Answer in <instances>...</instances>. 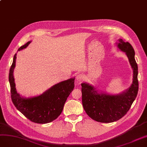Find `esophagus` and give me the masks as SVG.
I'll return each mask as SVG.
<instances>
[{
    "instance_id": "34e87169",
    "label": "esophagus",
    "mask_w": 147,
    "mask_h": 147,
    "mask_svg": "<svg viewBox=\"0 0 147 147\" xmlns=\"http://www.w3.org/2000/svg\"><path fill=\"white\" fill-rule=\"evenodd\" d=\"M83 80V76L82 74H79L76 76L77 82H81Z\"/></svg>"
}]
</instances>
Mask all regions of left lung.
Instances as JSON below:
<instances>
[{
  "label": "left lung",
  "mask_w": 147,
  "mask_h": 147,
  "mask_svg": "<svg viewBox=\"0 0 147 147\" xmlns=\"http://www.w3.org/2000/svg\"><path fill=\"white\" fill-rule=\"evenodd\" d=\"M118 47L125 52L133 68V82L131 87L120 95L98 94L93 86L81 84L83 108L90 118L97 122L113 123L122 118L131 108L139 90L138 66L135 52L131 44L119 40Z\"/></svg>",
  "instance_id": "8db88e82"
}]
</instances>
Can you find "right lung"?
I'll return each mask as SVG.
<instances>
[{
  "label": "right lung",
  "instance_id": "1",
  "mask_svg": "<svg viewBox=\"0 0 147 147\" xmlns=\"http://www.w3.org/2000/svg\"><path fill=\"white\" fill-rule=\"evenodd\" d=\"M29 41L21 46L18 51L26 48L30 44ZM16 53L9 71L11 98L15 107L32 122L45 124L52 122L60 115L66 99L74 87V78L62 81L53 86L45 93L38 97L23 98L16 90L13 69L15 67Z\"/></svg>",
  "mask_w": 147,
  "mask_h": 147
}]
</instances>
